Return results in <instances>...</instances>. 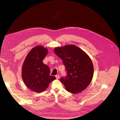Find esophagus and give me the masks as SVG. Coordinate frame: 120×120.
Listing matches in <instances>:
<instances>
[{
	"label": "esophagus",
	"mask_w": 120,
	"mask_h": 120,
	"mask_svg": "<svg viewBox=\"0 0 120 120\" xmlns=\"http://www.w3.org/2000/svg\"><path fill=\"white\" fill-rule=\"evenodd\" d=\"M56 77L57 79H58L59 78V75H56Z\"/></svg>",
	"instance_id": "34e87169"
}]
</instances>
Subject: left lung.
Here are the masks:
<instances>
[{
    "mask_svg": "<svg viewBox=\"0 0 120 120\" xmlns=\"http://www.w3.org/2000/svg\"><path fill=\"white\" fill-rule=\"evenodd\" d=\"M54 52L62 60L67 71V76L60 79L66 91L77 94L86 89L92 80L94 72L88 55L74 45L56 47Z\"/></svg>",
    "mask_w": 120,
    "mask_h": 120,
    "instance_id": "obj_1",
    "label": "left lung"
}]
</instances>
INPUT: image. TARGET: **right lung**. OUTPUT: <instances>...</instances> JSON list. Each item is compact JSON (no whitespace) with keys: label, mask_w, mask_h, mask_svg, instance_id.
<instances>
[{"label":"right lung","mask_w":120,"mask_h":120,"mask_svg":"<svg viewBox=\"0 0 120 120\" xmlns=\"http://www.w3.org/2000/svg\"><path fill=\"white\" fill-rule=\"evenodd\" d=\"M48 50L41 45L33 48L26 56L22 68V77L26 86L36 93H41L56 77L50 75L49 67L43 63Z\"/></svg>","instance_id":"right-lung-1"}]
</instances>
